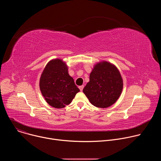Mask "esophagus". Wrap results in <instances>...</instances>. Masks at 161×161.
<instances>
[{
    "mask_svg": "<svg viewBox=\"0 0 161 161\" xmlns=\"http://www.w3.org/2000/svg\"><path fill=\"white\" fill-rule=\"evenodd\" d=\"M83 88H84V86H83V85H81V86H79V88H80V90L81 91H82V90H83Z\"/></svg>",
    "mask_w": 161,
    "mask_h": 161,
    "instance_id": "34e87169",
    "label": "esophagus"
}]
</instances>
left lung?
<instances>
[{
    "instance_id": "8db88e82",
    "label": "left lung",
    "mask_w": 161,
    "mask_h": 161,
    "mask_svg": "<svg viewBox=\"0 0 161 161\" xmlns=\"http://www.w3.org/2000/svg\"><path fill=\"white\" fill-rule=\"evenodd\" d=\"M122 88L123 80L118 69L104 61L94 66L83 92L92 104L106 108L117 101Z\"/></svg>"
}]
</instances>
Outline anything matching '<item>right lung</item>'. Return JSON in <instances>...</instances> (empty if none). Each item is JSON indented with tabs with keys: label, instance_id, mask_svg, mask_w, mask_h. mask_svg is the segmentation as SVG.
<instances>
[{
	"label": "right lung",
	"instance_id": "add662e5",
	"mask_svg": "<svg viewBox=\"0 0 161 161\" xmlns=\"http://www.w3.org/2000/svg\"><path fill=\"white\" fill-rule=\"evenodd\" d=\"M39 87L46 101L55 108L69 104L80 92L73 78L68 74L67 65L60 59L52 60L46 65Z\"/></svg>",
	"mask_w": 161,
	"mask_h": 161
}]
</instances>
